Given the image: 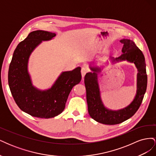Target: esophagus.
I'll return each instance as SVG.
<instances>
[{"mask_svg": "<svg viewBox=\"0 0 156 156\" xmlns=\"http://www.w3.org/2000/svg\"><path fill=\"white\" fill-rule=\"evenodd\" d=\"M81 75H82V77H84V75H86L87 72H88V69H87V68H86L83 67V68H81Z\"/></svg>", "mask_w": 156, "mask_h": 156, "instance_id": "obj_1", "label": "esophagus"}]
</instances>
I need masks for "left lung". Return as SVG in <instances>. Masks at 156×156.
I'll list each match as a JSON object with an SVG mask.
<instances>
[{"instance_id": "1", "label": "left lung", "mask_w": 156, "mask_h": 156, "mask_svg": "<svg viewBox=\"0 0 156 156\" xmlns=\"http://www.w3.org/2000/svg\"><path fill=\"white\" fill-rule=\"evenodd\" d=\"M120 41L123 44L122 54L119 57L115 58V60H127L130 62H133L139 72L137 75V91L134 100L131 104L123 109L116 111L108 110L103 105L101 100L97 82L96 72L100 69L90 68L94 72L87 73L84 77L89 115L92 119L98 122L107 125L119 124L133 116L141 105L147 87V74L146 71L145 58L143 52L136 46L132 40L123 39Z\"/></svg>"}]
</instances>
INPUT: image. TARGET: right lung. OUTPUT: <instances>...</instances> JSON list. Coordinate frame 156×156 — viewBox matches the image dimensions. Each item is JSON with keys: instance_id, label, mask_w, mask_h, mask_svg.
<instances>
[{"instance_id": "right-lung-1", "label": "right lung", "mask_w": 156, "mask_h": 156, "mask_svg": "<svg viewBox=\"0 0 156 156\" xmlns=\"http://www.w3.org/2000/svg\"><path fill=\"white\" fill-rule=\"evenodd\" d=\"M56 34L44 30L30 32L13 52L8 70V84L12 96L20 109L41 119L58 115L65 108L73 87L81 80V68L63 72L51 88L40 91L32 86L27 64L32 51L41 41L49 40Z\"/></svg>"}]
</instances>
